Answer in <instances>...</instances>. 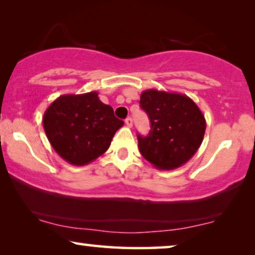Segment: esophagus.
I'll return each mask as SVG.
<instances>
[{"label": "esophagus", "mask_w": 255, "mask_h": 255, "mask_svg": "<svg viewBox=\"0 0 255 255\" xmlns=\"http://www.w3.org/2000/svg\"><path fill=\"white\" fill-rule=\"evenodd\" d=\"M125 124H127L128 128H131V127H132V118H130V117H128V118H127V120H125Z\"/></svg>", "instance_id": "1"}]
</instances>
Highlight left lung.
<instances>
[{
    "instance_id": "left-lung-1",
    "label": "left lung",
    "mask_w": 255,
    "mask_h": 255,
    "mask_svg": "<svg viewBox=\"0 0 255 255\" xmlns=\"http://www.w3.org/2000/svg\"><path fill=\"white\" fill-rule=\"evenodd\" d=\"M140 107L151 122L147 137L138 134L141 155L162 170L184 165L203 141L207 123L200 108L183 94L156 89L141 93Z\"/></svg>"
}]
</instances>
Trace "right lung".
Here are the masks:
<instances>
[{"instance_id":"obj_1","label":"right lung","mask_w":255,"mask_h":255,"mask_svg":"<svg viewBox=\"0 0 255 255\" xmlns=\"http://www.w3.org/2000/svg\"><path fill=\"white\" fill-rule=\"evenodd\" d=\"M43 125L52 147L65 161L88 165L109 148L124 122L115 117L99 94L59 96L44 113Z\"/></svg>"}]
</instances>
